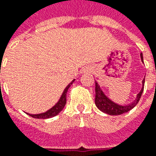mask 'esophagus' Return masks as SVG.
Returning a JSON list of instances; mask_svg holds the SVG:
<instances>
[{"mask_svg": "<svg viewBox=\"0 0 156 156\" xmlns=\"http://www.w3.org/2000/svg\"><path fill=\"white\" fill-rule=\"evenodd\" d=\"M93 71V69H92V67L91 66H87L86 68H84V69H82V72L83 73H91Z\"/></svg>", "mask_w": 156, "mask_h": 156, "instance_id": "esophagus-1", "label": "esophagus"}]
</instances>
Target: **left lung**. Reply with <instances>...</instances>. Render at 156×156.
Returning <instances> with one entry per match:
<instances>
[{"instance_id":"8db88e82","label":"left lung","mask_w":156,"mask_h":156,"mask_svg":"<svg viewBox=\"0 0 156 156\" xmlns=\"http://www.w3.org/2000/svg\"><path fill=\"white\" fill-rule=\"evenodd\" d=\"M141 59L143 62L142 54H141ZM144 82H145V79H143V81H142V87H141L140 93L137 94L136 99L132 103L129 105H124V106L117 104L115 102L112 101L110 99H108L105 95L104 93L102 92V90L98 85V83L95 82V100H94L95 105L100 110L102 111L103 113L108 114V115H122L124 113H127L129 110H131L132 108H134L136 104L138 103L139 100L141 98V94L143 92Z\"/></svg>"}]
</instances>
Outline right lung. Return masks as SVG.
Instances as JSON below:
<instances>
[{"label":"right lung","mask_w":156,"mask_h":156,"mask_svg":"<svg viewBox=\"0 0 156 156\" xmlns=\"http://www.w3.org/2000/svg\"><path fill=\"white\" fill-rule=\"evenodd\" d=\"M75 81V80L71 81L69 83V85L66 87V88L64 89L62 94L61 96L60 100L58 101L56 104L55 105L53 108H51L50 109H48V111H46L44 113H41V114H37V115H31V114H27L28 115L32 116L33 118H36V119H48V118H51V117H54L57 115L62 110L66 105V102H67V92L69 90V88L70 87V86L73 84V82Z\"/></svg>","instance_id":"add662e5"}]
</instances>
